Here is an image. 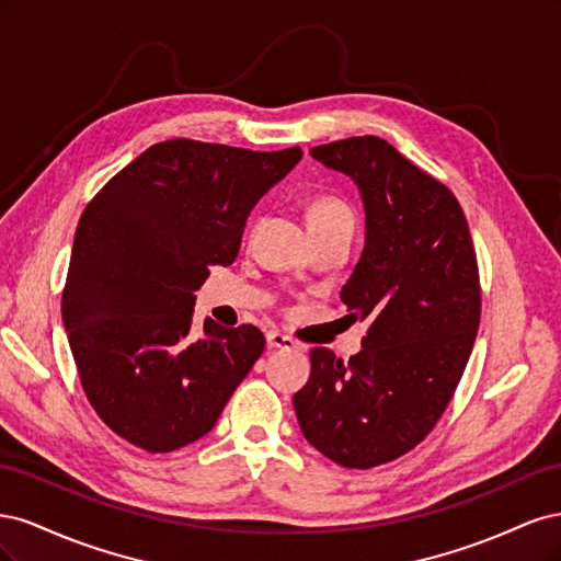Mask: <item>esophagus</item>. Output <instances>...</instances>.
Segmentation results:
<instances>
[{"label": "esophagus", "instance_id": "obj_1", "mask_svg": "<svg viewBox=\"0 0 561 561\" xmlns=\"http://www.w3.org/2000/svg\"><path fill=\"white\" fill-rule=\"evenodd\" d=\"M266 344H268L271 348H295V346H297V342H295L293 336H287V334L276 332V330H271V332L266 334Z\"/></svg>", "mask_w": 561, "mask_h": 561}]
</instances>
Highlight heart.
I'll list each match as a JSON object with an SVG mask.
<instances>
[{"label": "heart", "mask_w": 561, "mask_h": 561, "mask_svg": "<svg viewBox=\"0 0 561 561\" xmlns=\"http://www.w3.org/2000/svg\"><path fill=\"white\" fill-rule=\"evenodd\" d=\"M309 227L313 229H351L355 227V213L344 198L325 194L311 201Z\"/></svg>", "instance_id": "1"}]
</instances>
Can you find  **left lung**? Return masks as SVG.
Returning <instances> with one entry per match:
<instances>
[{"label":"left lung","instance_id":"1","mask_svg":"<svg viewBox=\"0 0 561 561\" xmlns=\"http://www.w3.org/2000/svg\"><path fill=\"white\" fill-rule=\"evenodd\" d=\"M311 157L360 190L365 250L342 301L369 330L348 363L311 348L293 402L320 454L367 470L412 451L447 410L480 328L478 257L461 203L393 145L360 135Z\"/></svg>","mask_w":561,"mask_h":561}]
</instances>
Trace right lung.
Listing matches in <instances>:
<instances>
[{"mask_svg": "<svg viewBox=\"0 0 561 561\" xmlns=\"http://www.w3.org/2000/svg\"><path fill=\"white\" fill-rule=\"evenodd\" d=\"M304 151L175 138L151 145L81 213L62 322L81 388L107 426L149 454L206 435L264 351L254 325L206 318L194 293L229 266L254 203Z\"/></svg>", "mask_w": 561, "mask_h": 561, "instance_id": "obj_1", "label": "right lung"}]
</instances>
